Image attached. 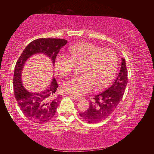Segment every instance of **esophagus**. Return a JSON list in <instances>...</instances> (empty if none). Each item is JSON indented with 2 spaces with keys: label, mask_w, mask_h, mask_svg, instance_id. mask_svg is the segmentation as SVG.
Instances as JSON below:
<instances>
[{
  "label": "esophagus",
  "mask_w": 154,
  "mask_h": 154,
  "mask_svg": "<svg viewBox=\"0 0 154 154\" xmlns=\"http://www.w3.org/2000/svg\"><path fill=\"white\" fill-rule=\"evenodd\" d=\"M71 97H72V98H74L75 100H80L82 98V97H79V96H74V95H71Z\"/></svg>",
  "instance_id": "34e87169"
}]
</instances>
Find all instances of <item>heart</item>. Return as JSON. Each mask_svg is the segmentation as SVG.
<instances>
[{
  "instance_id": "heart-1",
  "label": "heart",
  "mask_w": 154,
  "mask_h": 154,
  "mask_svg": "<svg viewBox=\"0 0 154 154\" xmlns=\"http://www.w3.org/2000/svg\"><path fill=\"white\" fill-rule=\"evenodd\" d=\"M69 56H57L55 69L61 76H66L73 69L75 64L81 65L82 76L65 80L61 88L64 92L83 96L94 89L103 88L113 79L118 65L116 53L111 49H102L91 43H82L68 49Z\"/></svg>"
}]
</instances>
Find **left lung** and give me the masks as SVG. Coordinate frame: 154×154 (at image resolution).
Masks as SVG:
<instances>
[{
	"label": "left lung",
	"mask_w": 154,
	"mask_h": 154,
	"mask_svg": "<svg viewBox=\"0 0 154 154\" xmlns=\"http://www.w3.org/2000/svg\"><path fill=\"white\" fill-rule=\"evenodd\" d=\"M127 68L125 59L122 60L121 69L116 80L108 89L94 96L86 111L79 113L81 118L88 123L104 120L115 111L123 98L128 83Z\"/></svg>",
	"instance_id": "1"
}]
</instances>
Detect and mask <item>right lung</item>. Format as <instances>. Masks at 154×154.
Listing matches in <instances>:
<instances>
[{
  "label": "right lung",
  "mask_w": 154,
  "mask_h": 154,
  "mask_svg": "<svg viewBox=\"0 0 154 154\" xmlns=\"http://www.w3.org/2000/svg\"><path fill=\"white\" fill-rule=\"evenodd\" d=\"M67 43L63 38H40L30 42L24 49L16 62L14 75V90L15 99L22 113L36 124H45L54 118L60 102V96H56L58 84L55 78L45 90L38 93L28 92L22 83V71L27 60L36 54L49 57L54 64L56 58L62 47Z\"/></svg>",
  "instance_id": "obj_1"
}]
</instances>
